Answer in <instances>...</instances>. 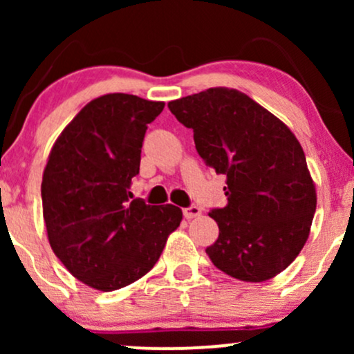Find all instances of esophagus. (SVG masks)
Here are the masks:
<instances>
[{
  "label": "esophagus",
  "instance_id": "1",
  "mask_svg": "<svg viewBox=\"0 0 354 354\" xmlns=\"http://www.w3.org/2000/svg\"><path fill=\"white\" fill-rule=\"evenodd\" d=\"M200 214H201V208H198V206H188V208L183 209V216L186 219H193L200 216Z\"/></svg>",
  "mask_w": 354,
  "mask_h": 354
}]
</instances>
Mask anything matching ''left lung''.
<instances>
[{"label": "left lung", "mask_w": 354, "mask_h": 354, "mask_svg": "<svg viewBox=\"0 0 354 354\" xmlns=\"http://www.w3.org/2000/svg\"><path fill=\"white\" fill-rule=\"evenodd\" d=\"M206 165L225 174L219 236L206 254L223 273L259 283L286 270L310 234L316 191L286 124L236 89L209 88L168 103Z\"/></svg>", "instance_id": "obj_1"}]
</instances>
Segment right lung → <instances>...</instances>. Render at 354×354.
I'll return each instance as SVG.
<instances>
[{"mask_svg": "<svg viewBox=\"0 0 354 354\" xmlns=\"http://www.w3.org/2000/svg\"><path fill=\"white\" fill-rule=\"evenodd\" d=\"M165 103L113 93L93 100L53 146L41 183L48 239L68 271L88 286L115 291L160 259L180 226L178 206L131 200L148 124Z\"/></svg>", "mask_w": 354, "mask_h": 354, "instance_id": "add662e5", "label": "right lung"}]
</instances>
